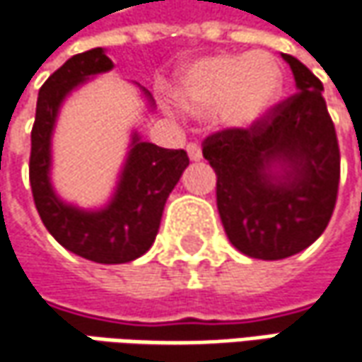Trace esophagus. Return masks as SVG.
Here are the masks:
<instances>
[{"label": "esophagus", "mask_w": 362, "mask_h": 362, "mask_svg": "<svg viewBox=\"0 0 362 362\" xmlns=\"http://www.w3.org/2000/svg\"><path fill=\"white\" fill-rule=\"evenodd\" d=\"M186 151H188L190 160H194V162L202 158V151H200V146H198L197 141H190V144L186 146Z\"/></svg>", "instance_id": "1"}]
</instances>
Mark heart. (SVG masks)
<instances>
[{
    "label": "heart",
    "instance_id": "1",
    "mask_svg": "<svg viewBox=\"0 0 362 362\" xmlns=\"http://www.w3.org/2000/svg\"><path fill=\"white\" fill-rule=\"evenodd\" d=\"M281 93V71L267 54H216L186 66L172 99L188 113H206L225 127H249Z\"/></svg>",
    "mask_w": 362,
    "mask_h": 362
}]
</instances>
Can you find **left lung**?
<instances>
[{"label": "left lung", "mask_w": 362, "mask_h": 362, "mask_svg": "<svg viewBox=\"0 0 362 362\" xmlns=\"http://www.w3.org/2000/svg\"><path fill=\"white\" fill-rule=\"evenodd\" d=\"M290 64L298 93L275 103L249 127H227L202 141L216 174V209L228 241L255 259H286L328 227L340 182V150L322 83L298 58ZM279 161L286 174H269Z\"/></svg>", "instance_id": "obj_1"}]
</instances>
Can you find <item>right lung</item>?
<instances>
[{
    "instance_id": "right-lung-1",
    "label": "right lung",
    "mask_w": 362,
    "mask_h": 362,
    "mask_svg": "<svg viewBox=\"0 0 362 362\" xmlns=\"http://www.w3.org/2000/svg\"><path fill=\"white\" fill-rule=\"evenodd\" d=\"M103 48L69 58L42 85L36 103L30 151V186L48 233L72 253L95 263H127L153 243L165 200L190 164L184 150H165L134 137L115 198L107 209L85 212L56 198L50 186V135L62 99L90 74L111 71Z\"/></svg>"
}]
</instances>
